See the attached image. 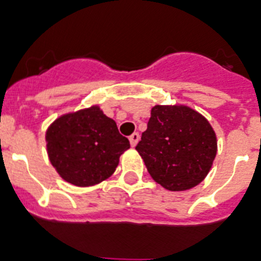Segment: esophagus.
Wrapping results in <instances>:
<instances>
[{"label":"esophagus","mask_w":261,"mask_h":261,"mask_svg":"<svg viewBox=\"0 0 261 261\" xmlns=\"http://www.w3.org/2000/svg\"><path fill=\"white\" fill-rule=\"evenodd\" d=\"M128 141H130L131 146H133V147H135L138 142H139V134H138V133H134V134H131L130 137H128Z\"/></svg>","instance_id":"1"}]
</instances>
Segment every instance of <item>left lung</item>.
I'll return each mask as SVG.
<instances>
[{
  "instance_id": "left-lung-1",
  "label": "left lung",
  "mask_w": 261,
  "mask_h": 261,
  "mask_svg": "<svg viewBox=\"0 0 261 261\" xmlns=\"http://www.w3.org/2000/svg\"><path fill=\"white\" fill-rule=\"evenodd\" d=\"M135 150L156 183L170 191H185L207 176L218 142L208 120L199 113L158 105Z\"/></svg>"
}]
</instances>
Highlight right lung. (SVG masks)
<instances>
[{
    "label": "right lung",
    "instance_id": "right-lung-1",
    "mask_svg": "<svg viewBox=\"0 0 261 261\" xmlns=\"http://www.w3.org/2000/svg\"><path fill=\"white\" fill-rule=\"evenodd\" d=\"M53 167L74 186L87 187L114 174L130 142L98 106L66 114L46 133Z\"/></svg>",
    "mask_w": 261,
    "mask_h": 261
}]
</instances>
